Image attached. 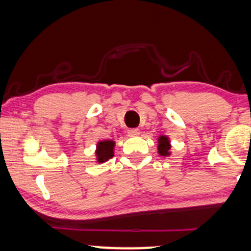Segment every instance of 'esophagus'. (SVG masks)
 I'll list each match as a JSON object with an SVG mask.
<instances>
[{
	"instance_id": "34e87169",
	"label": "esophagus",
	"mask_w": 251,
	"mask_h": 251,
	"mask_svg": "<svg viewBox=\"0 0 251 251\" xmlns=\"http://www.w3.org/2000/svg\"><path fill=\"white\" fill-rule=\"evenodd\" d=\"M139 135V130L138 129H130L128 130V136L129 137H136V136Z\"/></svg>"
}]
</instances>
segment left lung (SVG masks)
Listing matches in <instances>:
<instances>
[{
  "mask_svg": "<svg viewBox=\"0 0 251 251\" xmlns=\"http://www.w3.org/2000/svg\"><path fill=\"white\" fill-rule=\"evenodd\" d=\"M158 142V154L160 155V157H169V155L172 154L171 152V139H169L168 136L166 135H160L157 139Z\"/></svg>",
  "mask_w": 251,
  "mask_h": 251,
  "instance_id": "1",
  "label": "left lung"
}]
</instances>
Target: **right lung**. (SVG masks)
I'll return each instance as SVG.
<instances>
[{"label": "right lung", "instance_id": "obj_1", "mask_svg": "<svg viewBox=\"0 0 251 251\" xmlns=\"http://www.w3.org/2000/svg\"><path fill=\"white\" fill-rule=\"evenodd\" d=\"M114 148L115 142L113 139H105L99 141L96 145V162L97 164H103L110 158L114 157Z\"/></svg>", "mask_w": 251, "mask_h": 251}]
</instances>
